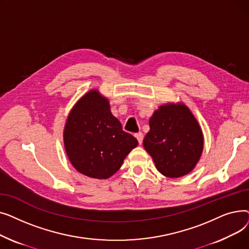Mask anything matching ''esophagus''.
Wrapping results in <instances>:
<instances>
[{
  "label": "esophagus",
  "mask_w": 249,
  "mask_h": 249,
  "mask_svg": "<svg viewBox=\"0 0 249 249\" xmlns=\"http://www.w3.org/2000/svg\"><path fill=\"white\" fill-rule=\"evenodd\" d=\"M135 137L137 138L139 144H141L142 141H143V134H142L141 132H138V133H136V134H135Z\"/></svg>",
  "instance_id": "obj_1"
}]
</instances>
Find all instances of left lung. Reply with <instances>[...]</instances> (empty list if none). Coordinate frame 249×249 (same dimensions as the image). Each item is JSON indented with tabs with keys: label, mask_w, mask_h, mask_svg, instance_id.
I'll use <instances>...</instances> for the list:
<instances>
[{
	"label": "left lung",
	"mask_w": 249,
	"mask_h": 249,
	"mask_svg": "<svg viewBox=\"0 0 249 249\" xmlns=\"http://www.w3.org/2000/svg\"><path fill=\"white\" fill-rule=\"evenodd\" d=\"M149 127L143 146L158 171L173 178L191 173L202 155L204 137L186 105H162L150 118Z\"/></svg>",
	"instance_id": "obj_1"
}]
</instances>
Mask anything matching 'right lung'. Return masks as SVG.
Listing matches in <instances>:
<instances>
[{
	"label": "right lung",
	"mask_w": 249,
	"mask_h": 249,
	"mask_svg": "<svg viewBox=\"0 0 249 249\" xmlns=\"http://www.w3.org/2000/svg\"><path fill=\"white\" fill-rule=\"evenodd\" d=\"M64 148L73 167L99 179L112 177L137 139L122 130L110 110L107 98L91 89L71 109L63 131Z\"/></svg>",
	"instance_id": "add662e5"
}]
</instances>
